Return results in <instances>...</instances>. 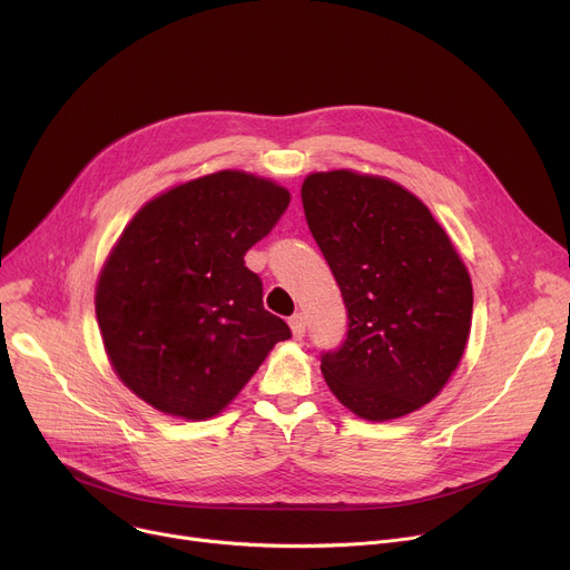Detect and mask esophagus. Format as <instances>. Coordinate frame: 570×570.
<instances>
[{
    "instance_id": "obj_1",
    "label": "esophagus",
    "mask_w": 570,
    "mask_h": 570,
    "mask_svg": "<svg viewBox=\"0 0 570 570\" xmlns=\"http://www.w3.org/2000/svg\"><path fill=\"white\" fill-rule=\"evenodd\" d=\"M289 328H292V335H294L296 340H301V337L305 335V317H303L301 313L292 315V317H289Z\"/></svg>"
}]
</instances>
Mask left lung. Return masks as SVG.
<instances>
[{
    "label": "left lung",
    "instance_id": "1",
    "mask_svg": "<svg viewBox=\"0 0 570 570\" xmlns=\"http://www.w3.org/2000/svg\"><path fill=\"white\" fill-rule=\"evenodd\" d=\"M301 200L346 305V337L322 354L333 395L385 422L429 404L470 335L472 285L429 207L397 183L354 170L311 173Z\"/></svg>",
    "mask_w": 570,
    "mask_h": 570
}]
</instances>
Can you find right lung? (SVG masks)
<instances>
[{"instance_id":"right-lung-1","label":"right lung","mask_w":570,"mask_h":570,"mask_svg":"<svg viewBox=\"0 0 570 570\" xmlns=\"http://www.w3.org/2000/svg\"><path fill=\"white\" fill-rule=\"evenodd\" d=\"M289 205V191L218 170L146 203L122 230L96 289L118 379L161 413H222L289 326L265 311L244 265Z\"/></svg>"}]
</instances>
